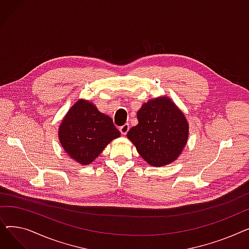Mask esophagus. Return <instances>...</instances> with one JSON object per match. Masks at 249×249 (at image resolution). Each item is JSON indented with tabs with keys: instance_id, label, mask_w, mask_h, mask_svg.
I'll use <instances>...</instances> for the list:
<instances>
[{
	"instance_id": "1",
	"label": "esophagus",
	"mask_w": 249,
	"mask_h": 249,
	"mask_svg": "<svg viewBox=\"0 0 249 249\" xmlns=\"http://www.w3.org/2000/svg\"><path fill=\"white\" fill-rule=\"evenodd\" d=\"M119 130H120V132H121L122 135H126L127 132L129 131V125L128 124H124L123 126H121L119 128Z\"/></svg>"
}]
</instances>
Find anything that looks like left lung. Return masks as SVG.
Listing matches in <instances>:
<instances>
[{
	"label": "left lung",
	"instance_id": "left-lung-1",
	"mask_svg": "<svg viewBox=\"0 0 249 249\" xmlns=\"http://www.w3.org/2000/svg\"><path fill=\"white\" fill-rule=\"evenodd\" d=\"M137 119L127 138L143 160L152 166H164L178 159L188 142L189 123L171 98L148 100L137 111Z\"/></svg>",
	"mask_w": 249,
	"mask_h": 249
}]
</instances>
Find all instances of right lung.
I'll list each match as a JSON object with an SVG mask.
<instances>
[{
  "label": "right lung",
  "mask_w": 249,
  "mask_h": 249,
  "mask_svg": "<svg viewBox=\"0 0 249 249\" xmlns=\"http://www.w3.org/2000/svg\"><path fill=\"white\" fill-rule=\"evenodd\" d=\"M121 133L111 117L101 113L89 100H77L64 115L58 128L60 145L77 163L93 162Z\"/></svg>",
  "instance_id": "obj_1"
}]
</instances>
